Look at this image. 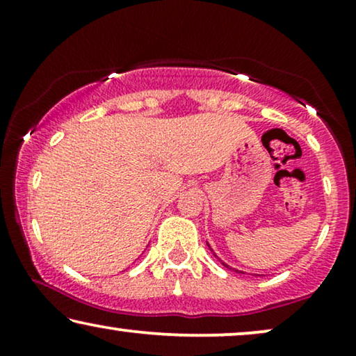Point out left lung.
<instances>
[{
	"instance_id": "left-lung-1",
	"label": "left lung",
	"mask_w": 356,
	"mask_h": 356,
	"mask_svg": "<svg viewBox=\"0 0 356 356\" xmlns=\"http://www.w3.org/2000/svg\"><path fill=\"white\" fill-rule=\"evenodd\" d=\"M222 264H223V266H225V267H227V269H230V270H235V269H233V267H230V266H227V264H225V262H222ZM235 272H238V270H235Z\"/></svg>"
}]
</instances>
